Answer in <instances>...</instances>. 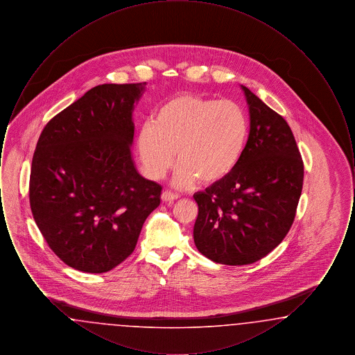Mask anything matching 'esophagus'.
Returning <instances> with one entry per match:
<instances>
[{
  "label": "esophagus",
  "mask_w": 355,
  "mask_h": 355,
  "mask_svg": "<svg viewBox=\"0 0 355 355\" xmlns=\"http://www.w3.org/2000/svg\"><path fill=\"white\" fill-rule=\"evenodd\" d=\"M178 198H180V196H178L177 193L170 191V190H165V191L162 193V201H164V202L171 203L173 201L178 200Z\"/></svg>",
  "instance_id": "obj_1"
}]
</instances>
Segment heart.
<instances>
[{
  "label": "heart",
  "instance_id": "obj_1",
  "mask_svg": "<svg viewBox=\"0 0 355 355\" xmlns=\"http://www.w3.org/2000/svg\"><path fill=\"white\" fill-rule=\"evenodd\" d=\"M248 135L249 119L238 102L181 93L162 102L153 122L141 126L137 149L153 180L166 174L177 152L175 184L190 186L200 180L210 185L236 169Z\"/></svg>",
  "mask_w": 355,
  "mask_h": 355
}]
</instances>
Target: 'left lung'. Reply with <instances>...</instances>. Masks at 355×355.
Returning a JSON list of instances; mask_svg holds the SVG:
<instances>
[{
    "label": "left lung",
    "mask_w": 355,
    "mask_h": 355,
    "mask_svg": "<svg viewBox=\"0 0 355 355\" xmlns=\"http://www.w3.org/2000/svg\"><path fill=\"white\" fill-rule=\"evenodd\" d=\"M250 132L236 169L197 191L194 243L230 266L259 261L286 236L304 185V161L286 121L242 86Z\"/></svg>",
    "instance_id": "8db88e82"
}]
</instances>
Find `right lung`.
I'll use <instances>...</instances> for the list:
<instances>
[{"instance_id":"obj_1","label":"right lung","mask_w":355,"mask_h":355,"mask_svg":"<svg viewBox=\"0 0 355 355\" xmlns=\"http://www.w3.org/2000/svg\"><path fill=\"white\" fill-rule=\"evenodd\" d=\"M146 83L98 85L46 123L32 161L29 201L53 253L105 272L135 252L162 186L135 168L132 113Z\"/></svg>"}]
</instances>
